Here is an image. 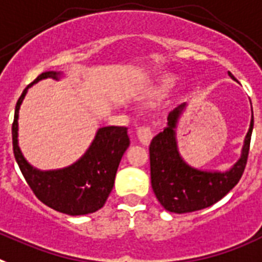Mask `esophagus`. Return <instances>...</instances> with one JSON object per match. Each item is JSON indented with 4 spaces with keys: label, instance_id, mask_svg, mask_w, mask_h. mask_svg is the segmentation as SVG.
<instances>
[{
    "label": "esophagus",
    "instance_id": "1",
    "mask_svg": "<svg viewBox=\"0 0 262 262\" xmlns=\"http://www.w3.org/2000/svg\"><path fill=\"white\" fill-rule=\"evenodd\" d=\"M137 137L138 140L141 141V144L142 145H149L150 140L153 137V133H151V129L150 126L145 125V126H140L137 129Z\"/></svg>",
    "mask_w": 262,
    "mask_h": 262
}]
</instances>
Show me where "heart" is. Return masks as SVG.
I'll list each match as a JSON object with an SVG mask.
<instances>
[{"instance_id": "heart-1", "label": "heart", "mask_w": 262, "mask_h": 262, "mask_svg": "<svg viewBox=\"0 0 262 262\" xmlns=\"http://www.w3.org/2000/svg\"><path fill=\"white\" fill-rule=\"evenodd\" d=\"M174 81H175L174 77H170V76L162 77V79H161V80L156 84V87L153 88V91H151V95L156 97L163 96V95H166V93L171 90L172 85H174Z\"/></svg>"}]
</instances>
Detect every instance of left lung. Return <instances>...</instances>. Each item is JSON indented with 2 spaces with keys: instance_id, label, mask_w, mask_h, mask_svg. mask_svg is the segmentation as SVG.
I'll return each mask as SVG.
<instances>
[{
  "instance_id": "8db88e82",
  "label": "left lung",
  "mask_w": 262,
  "mask_h": 262,
  "mask_svg": "<svg viewBox=\"0 0 262 262\" xmlns=\"http://www.w3.org/2000/svg\"><path fill=\"white\" fill-rule=\"evenodd\" d=\"M235 80V76L228 72ZM186 104L170 112L167 126L151 140L150 177L151 187L165 210L174 213H187L203 210L226 196L240 181L247 165L251 136L253 130L252 112L249 130L245 136L241 156L227 171H204L191 167L179 154L175 128Z\"/></svg>"
}]
</instances>
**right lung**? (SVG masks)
<instances>
[{
  "label": "right lung",
  "mask_w": 262,
  "mask_h": 262,
  "mask_svg": "<svg viewBox=\"0 0 262 262\" xmlns=\"http://www.w3.org/2000/svg\"><path fill=\"white\" fill-rule=\"evenodd\" d=\"M60 72L47 71L40 74L22 92L15 105L14 121L11 126L13 150L27 185L35 196L58 212L71 216L96 212L105 204L117 172L118 165L130 141L126 126H104L83 157L71 166L59 170L40 171L25 159L18 146V113L29 87L43 79H55Z\"/></svg>",
  "instance_id": "add662e5"
}]
</instances>
